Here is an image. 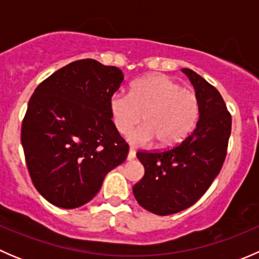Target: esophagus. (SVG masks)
<instances>
[{
    "instance_id": "34e87169",
    "label": "esophagus",
    "mask_w": 259,
    "mask_h": 259,
    "mask_svg": "<svg viewBox=\"0 0 259 259\" xmlns=\"http://www.w3.org/2000/svg\"><path fill=\"white\" fill-rule=\"evenodd\" d=\"M135 159V150L133 148L129 149V154H127V160H134Z\"/></svg>"
}]
</instances>
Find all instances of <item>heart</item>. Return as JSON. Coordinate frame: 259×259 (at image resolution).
<instances>
[{
    "mask_svg": "<svg viewBox=\"0 0 259 259\" xmlns=\"http://www.w3.org/2000/svg\"><path fill=\"white\" fill-rule=\"evenodd\" d=\"M109 111L116 130L121 134L145 121L127 134L134 145L158 142L171 146L182 142L192 132L199 111L197 94L182 88L164 75H153L135 81L127 94L116 93L109 99Z\"/></svg>",
    "mask_w": 259,
    "mask_h": 259,
    "instance_id": "obj_1",
    "label": "heart"
}]
</instances>
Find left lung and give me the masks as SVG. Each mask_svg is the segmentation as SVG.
I'll return each mask as SVG.
<instances>
[{"label": "left lung", "mask_w": 259, "mask_h": 259, "mask_svg": "<svg viewBox=\"0 0 259 259\" xmlns=\"http://www.w3.org/2000/svg\"><path fill=\"white\" fill-rule=\"evenodd\" d=\"M199 104L195 129L180 144L164 151H138L145 173L133 187L146 210L169 215L192 207L221 171L231 135L232 117L214 86L190 69H182Z\"/></svg>", "instance_id": "1"}]
</instances>
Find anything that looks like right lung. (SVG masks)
Listing matches in <instances>:
<instances>
[{"label": "right lung", "mask_w": 259, "mask_h": 259, "mask_svg": "<svg viewBox=\"0 0 259 259\" xmlns=\"http://www.w3.org/2000/svg\"><path fill=\"white\" fill-rule=\"evenodd\" d=\"M124 80L96 60L74 61L36 88L21 129L28 173L51 204L74 209L90 202L129 146L109 111Z\"/></svg>", "instance_id": "1"}]
</instances>
